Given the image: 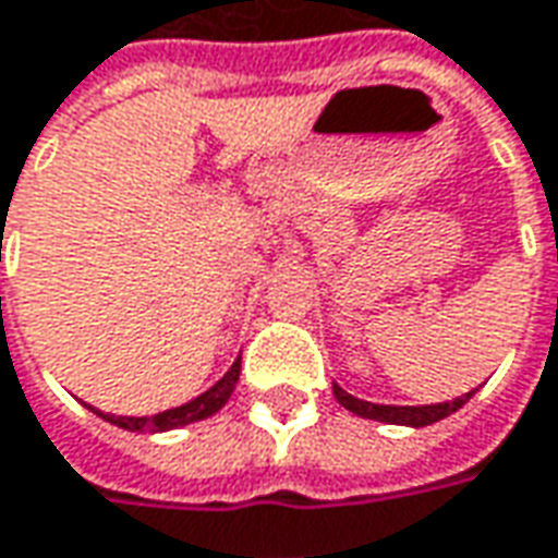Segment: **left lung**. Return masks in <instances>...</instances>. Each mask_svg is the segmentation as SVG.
I'll return each instance as SVG.
<instances>
[{"label":"left lung","instance_id":"1","mask_svg":"<svg viewBox=\"0 0 558 558\" xmlns=\"http://www.w3.org/2000/svg\"><path fill=\"white\" fill-rule=\"evenodd\" d=\"M473 392L476 390L463 392L454 402H439V405H375V402H365V399L350 396V392L340 390L338 384H335V399L347 411H353L359 417H368V421L402 424V427H427V424H436V421H442L448 414H454L461 405H466L473 399Z\"/></svg>","mask_w":558,"mask_h":558}]
</instances>
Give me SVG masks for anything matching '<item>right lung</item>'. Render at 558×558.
Returning a JSON list of instances; mask_svg holds the SVG:
<instances>
[{"mask_svg":"<svg viewBox=\"0 0 558 558\" xmlns=\"http://www.w3.org/2000/svg\"><path fill=\"white\" fill-rule=\"evenodd\" d=\"M239 372H242V356L235 359L233 368L227 372V375L220 377L218 384L211 387V390H205L202 396H196L193 402H186V405H178V409H168L159 411V414H153V417H122V414H104V411H95L100 414L104 421H110L116 427L131 429V433H162V429H178L186 427V424H196V421H205V417H211L215 411H220L227 405V399L233 396L235 390V380H239Z\"/></svg>","mask_w":558,"mask_h":558,"instance_id":"add662e5","label":"right lung"}]
</instances>
